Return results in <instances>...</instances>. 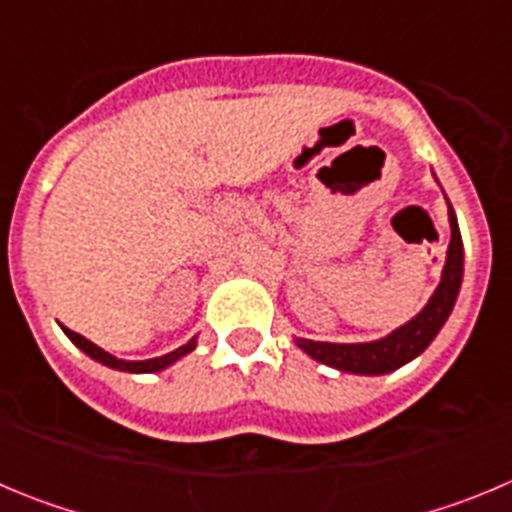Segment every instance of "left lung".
I'll use <instances>...</instances> for the list:
<instances>
[{
    "instance_id": "left-lung-1",
    "label": "left lung",
    "mask_w": 512,
    "mask_h": 512,
    "mask_svg": "<svg viewBox=\"0 0 512 512\" xmlns=\"http://www.w3.org/2000/svg\"><path fill=\"white\" fill-rule=\"evenodd\" d=\"M451 220V243L446 251V266L438 289L433 292L431 302L418 312L410 323L397 328L382 341L372 343H320L297 338V346L328 366H336L341 372L354 374H387L397 366L408 364L418 354H423L428 343L436 338L441 325L449 318L456 295L461 287V274H464V248H461V233L456 215L449 205Z\"/></svg>"
}]
</instances>
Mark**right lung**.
<instances>
[{"instance_id": "1", "label": "right lung", "mask_w": 512, "mask_h": 512, "mask_svg": "<svg viewBox=\"0 0 512 512\" xmlns=\"http://www.w3.org/2000/svg\"><path fill=\"white\" fill-rule=\"evenodd\" d=\"M63 330H66V336H69L71 341H74L76 346H79L81 351H84V354H89V356H92V359L102 361L104 366L120 369V372H135V374H140V372H158V369H164V366L174 364L176 359H182L184 354H189V351H192V348H194V338H192V341H189V343L179 346V348H176V351H171V354L158 356V359L120 361V359H115V356H112V354H107V351H102V348H99V346H94V343L87 341V338H84V336H79L76 330H69V328H63Z\"/></svg>"}]
</instances>
